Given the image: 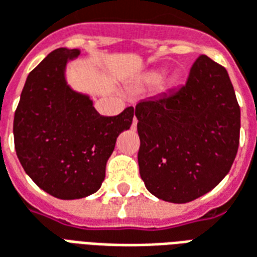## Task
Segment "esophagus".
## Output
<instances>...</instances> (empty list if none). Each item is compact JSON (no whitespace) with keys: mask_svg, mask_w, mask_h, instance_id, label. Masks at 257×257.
<instances>
[{"mask_svg":"<svg viewBox=\"0 0 257 257\" xmlns=\"http://www.w3.org/2000/svg\"><path fill=\"white\" fill-rule=\"evenodd\" d=\"M137 124V119H134V123H133V125H136Z\"/></svg>","mask_w":257,"mask_h":257,"instance_id":"esophagus-1","label":"esophagus"}]
</instances>
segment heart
<instances>
[{
	"label": "heart",
	"instance_id": "1",
	"mask_svg": "<svg viewBox=\"0 0 257 257\" xmlns=\"http://www.w3.org/2000/svg\"><path fill=\"white\" fill-rule=\"evenodd\" d=\"M159 80H161V74L159 73H151L148 77H147V81H148V83H156V81H159Z\"/></svg>",
	"mask_w": 257,
	"mask_h": 257
}]
</instances>
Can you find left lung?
Wrapping results in <instances>:
<instances>
[{
    "label": "left lung",
    "mask_w": 257,
    "mask_h": 257,
    "mask_svg": "<svg viewBox=\"0 0 257 257\" xmlns=\"http://www.w3.org/2000/svg\"><path fill=\"white\" fill-rule=\"evenodd\" d=\"M138 166L147 190L185 203L230 172L239 145L241 110L224 67L201 55L185 84L136 106Z\"/></svg>",
    "instance_id": "left-lung-1"
}]
</instances>
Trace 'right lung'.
Listing matches in <instances>:
<instances>
[{
    "label": "right lung",
    "mask_w": 257,
    "mask_h": 257,
    "mask_svg": "<svg viewBox=\"0 0 257 257\" xmlns=\"http://www.w3.org/2000/svg\"><path fill=\"white\" fill-rule=\"evenodd\" d=\"M79 50L58 48L27 76L14 119L16 155L27 176L59 199H80L101 188L116 138L134 108L101 116L90 96L70 88L67 62Z\"/></svg>",
    "instance_id": "right-lung-1"
}]
</instances>
